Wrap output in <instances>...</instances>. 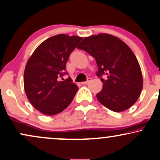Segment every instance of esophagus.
I'll list each match as a JSON object with an SVG mask.
<instances>
[{"instance_id": "esophagus-1", "label": "esophagus", "mask_w": 160, "mask_h": 160, "mask_svg": "<svg viewBox=\"0 0 160 160\" xmlns=\"http://www.w3.org/2000/svg\"><path fill=\"white\" fill-rule=\"evenodd\" d=\"M91 81H92V79H91V78H88V80H87L86 81L82 82V85H87V84L89 83V82H90Z\"/></svg>"}]
</instances>
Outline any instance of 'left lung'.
<instances>
[{"label": "left lung", "mask_w": 160, "mask_h": 160, "mask_svg": "<svg viewBox=\"0 0 160 160\" xmlns=\"http://www.w3.org/2000/svg\"><path fill=\"white\" fill-rule=\"evenodd\" d=\"M96 60L97 75L102 88L97 98L101 104L115 112L127 110L138 100L143 81L140 66L134 52L126 43L109 34H99L84 38L78 47Z\"/></svg>", "instance_id": "1"}]
</instances>
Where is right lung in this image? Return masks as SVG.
Segmentation results:
<instances>
[{
    "label": "right lung",
    "instance_id": "1",
    "mask_svg": "<svg viewBox=\"0 0 160 160\" xmlns=\"http://www.w3.org/2000/svg\"><path fill=\"white\" fill-rule=\"evenodd\" d=\"M82 38L64 34L40 43L30 57L24 71V89L28 100L43 114L55 115L72 102L78 88L71 78H62L70 54Z\"/></svg>",
    "mask_w": 160,
    "mask_h": 160
}]
</instances>
